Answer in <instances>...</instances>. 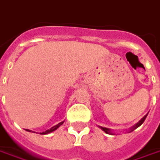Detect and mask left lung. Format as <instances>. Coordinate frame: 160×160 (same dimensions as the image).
I'll return each instance as SVG.
<instances>
[{
	"label": "left lung",
	"mask_w": 160,
	"mask_h": 160,
	"mask_svg": "<svg viewBox=\"0 0 160 160\" xmlns=\"http://www.w3.org/2000/svg\"><path fill=\"white\" fill-rule=\"evenodd\" d=\"M147 117H148V114L146 115V116H145L144 118H141V120L139 121V122H138L137 123L135 124L134 126H133V127L131 128H130V131H129V132H132V131L134 130L135 128H137L138 127H140V126H141V124H142V123H143V122H144L145 119H146V118H147ZM100 128H102V130H104V132L106 133V134H112V133H111V129H110V128H103V127H100Z\"/></svg>",
	"instance_id": "left-lung-1"
}]
</instances>
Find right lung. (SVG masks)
I'll return each instance as SVG.
<instances>
[{
  "label": "right lung",
  "instance_id": "obj_1",
  "mask_svg": "<svg viewBox=\"0 0 160 160\" xmlns=\"http://www.w3.org/2000/svg\"><path fill=\"white\" fill-rule=\"evenodd\" d=\"M64 122H59L58 124H56V125H55L54 127H52L51 128H49V129H48V130H46L45 132H42V133H41L42 134H49V133H51V132H53V131L56 130L58 128L61 126V125H62V123ZM27 131H29V132H31V131L29 130V129H26Z\"/></svg>",
  "mask_w": 160,
  "mask_h": 160
}]
</instances>
